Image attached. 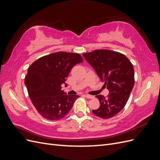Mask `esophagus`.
<instances>
[{"label": "esophagus", "instance_id": "34e87169", "mask_svg": "<svg viewBox=\"0 0 160 160\" xmlns=\"http://www.w3.org/2000/svg\"><path fill=\"white\" fill-rule=\"evenodd\" d=\"M85 96L86 98H88V99H93V98H94V97H93V95H88V94L85 95Z\"/></svg>", "mask_w": 160, "mask_h": 160}]
</instances>
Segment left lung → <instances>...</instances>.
Instances as JSON below:
<instances>
[{
  "label": "left lung",
  "instance_id": "obj_1",
  "mask_svg": "<svg viewBox=\"0 0 160 160\" xmlns=\"http://www.w3.org/2000/svg\"><path fill=\"white\" fill-rule=\"evenodd\" d=\"M83 55L109 91L107 97L96 95L100 106L92 112L102 119L113 118L124 108L133 88V65L122 53L108 49H97Z\"/></svg>",
  "mask_w": 160,
  "mask_h": 160
}]
</instances>
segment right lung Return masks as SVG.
Wrapping results in <instances>:
<instances>
[{
	"instance_id": "obj_1",
	"label": "right lung",
	"mask_w": 160,
	"mask_h": 160,
	"mask_svg": "<svg viewBox=\"0 0 160 160\" xmlns=\"http://www.w3.org/2000/svg\"><path fill=\"white\" fill-rule=\"evenodd\" d=\"M83 62L78 53L59 51L43 56L28 67L25 79L28 96L42 118L51 121L63 118L71 109L77 95L61 90L71 69Z\"/></svg>"
}]
</instances>
